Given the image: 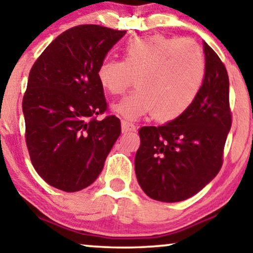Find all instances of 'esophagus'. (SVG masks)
I'll return each instance as SVG.
<instances>
[{
  "label": "esophagus",
  "mask_w": 253,
  "mask_h": 253,
  "mask_svg": "<svg viewBox=\"0 0 253 253\" xmlns=\"http://www.w3.org/2000/svg\"><path fill=\"white\" fill-rule=\"evenodd\" d=\"M121 129H123V133H128L135 130V126H134L133 123H130L128 120H121Z\"/></svg>",
  "instance_id": "34e87169"
}]
</instances>
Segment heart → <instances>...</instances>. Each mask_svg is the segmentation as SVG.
<instances>
[{
  "label": "heart",
  "mask_w": 253,
  "mask_h": 253,
  "mask_svg": "<svg viewBox=\"0 0 253 253\" xmlns=\"http://www.w3.org/2000/svg\"><path fill=\"white\" fill-rule=\"evenodd\" d=\"M135 79L137 89L113 106L136 119L151 113L161 123L176 120L193 105L206 79L203 50L194 40L161 35L136 37L121 48V61L105 59L97 80L105 91L120 96Z\"/></svg>",
  "instance_id": "heart-1"
}]
</instances>
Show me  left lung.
<instances>
[{
  "label": "left lung",
  "instance_id": "left-lung-1",
  "mask_svg": "<svg viewBox=\"0 0 253 253\" xmlns=\"http://www.w3.org/2000/svg\"><path fill=\"white\" fill-rule=\"evenodd\" d=\"M206 79L190 109L164 126L139 130L135 173L144 193L163 203L193 197L218 173L232 117L227 69L204 42Z\"/></svg>",
  "mask_w": 253,
  "mask_h": 253
}]
</instances>
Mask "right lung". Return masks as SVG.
Listing matches in <instances>:
<instances>
[{"label":"right lung","instance_id":"1","mask_svg":"<svg viewBox=\"0 0 253 253\" xmlns=\"http://www.w3.org/2000/svg\"><path fill=\"white\" fill-rule=\"evenodd\" d=\"M126 31L74 26L56 37L33 63L23 97L25 141L32 166L50 186L81 191L102 172L121 133L107 112L97 69Z\"/></svg>","mask_w":253,"mask_h":253}]
</instances>
